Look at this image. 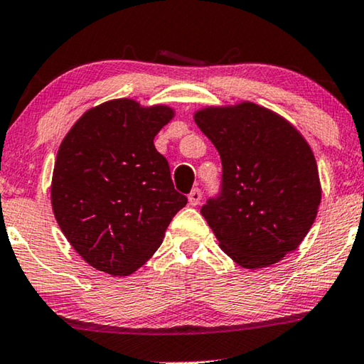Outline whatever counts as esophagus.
Segmentation results:
<instances>
[{
  "label": "esophagus",
  "instance_id": "esophagus-1",
  "mask_svg": "<svg viewBox=\"0 0 364 364\" xmlns=\"http://www.w3.org/2000/svg\"><path fill=\"white\" fill-rule=\"evenodd\" d=\"M200 198H203V193H200V189L194 188L191 193H189L188 199H189V204L191 205H198L200 203Z\"/></svg>",
  "mask_w": 364,
  "mask_h": 364
}]
</instances>
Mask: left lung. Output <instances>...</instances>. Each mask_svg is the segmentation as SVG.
I'll list each match as a JSON object with an SVG mask.
<instances>
[{"instance_id":"left-lung-1","label":"left lung","mask_w":364,"mask_h":364,"mask_svg":"<svg viewBox=\"0 0 364 364\" xmlns=\"http://www.w3.org/2000/svg\"><path fill=\"white\" fill-rule=\"evenodd\" d=\"M194 121L222 160L220 191L200 207L218 245L241 267L279 262L304 240L321 204L309 144L251 102L199 109Z\"/></svg>"}]
</instances>
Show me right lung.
Listing matches in <instances>:
<instances>
[{
  "mask_svg": "<svg viewBox=\"0 0 364 364\" xmlns=\"http://www.w3.org/2000/svg\"><path fill=\"white\" fill-rule=\"evenodd\" d=\"M165 105L109 100L80 117L58 149L51 205L71 246L109 275H129L159 250L188 204L154 137L173 118Z\"/></svg>",
  "mask_w": 364,
  "mask_h": 364,
  "instance_id": "right-lung-1",
  "label": "right lung"
}]
</instances>
